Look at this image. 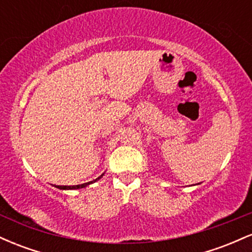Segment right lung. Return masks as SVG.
Segmentation results:
<instances>
[{
	"label": "right lung",
	"mask_w": 252,
	"mask_h": 252,
	"mask_svg": "<svg viewBox=\"0 0 252 252\" xmlns=\"http://www.w3.org/2000/svg\"><path fill=\"white\" fill-rule=\"evenodd\" d=\"M103 175H100L99 178H97L96 180H94V181H90V182H86V184H82V185H76V186H56L57 189H83V187H85V186H88V185H90V184H92V182H94V181H97V180H99L100 178H102Z\"/></svg>",
	"instance_id": "1"
}]
</instances>
